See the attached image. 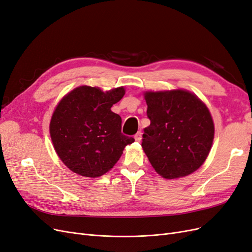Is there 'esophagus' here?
<instances>
[{
    "instance_id": "obj_1",
    "label": "esophagus",
    "mask_w": 252,
    "mask_h": 252,
    "mask_svg": "<svg viewBox=\"0 0 252 252\" xmlns=\"http://www.w3.org/2000/svg\"><path fill=\"white\" fill-rule=\"evenodd\" d=\"M134 138H135V141H136V142H141V140H142V132H141V131H138L137 133H135Z\"/></svg>"
}]
</instances>
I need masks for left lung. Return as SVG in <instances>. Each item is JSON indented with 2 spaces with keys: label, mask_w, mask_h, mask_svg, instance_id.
Masks as SVG:
<instances>
[{
  "label": "left lung",
  "mask_w": 252,
  "mask_h": 252,
  "mask_svg": "<svg viewBox=\"0 0 252 252\" xmlns=\"http://www.w3.org/2000/svg\"><path fill=\"white\" fill-rule=\"evenodd\" d=\"M147 117L142 147L160 176L174 179L200 168L209 155L215 127L209 108L184 90L146 92Z\"/></svg>",
  "instance_id": "8db88e82"
}]
</instances>
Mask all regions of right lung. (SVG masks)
Masks as SVG:
<instances>
[{"mask_svg": "<svg viewBox=\"0 0 252 252\" xmlns=\"http://www.w3.org/2000/svg\"><path fill=\"white\" fill-rule=\"evenodd\" d=\"M125 94L124 88L106 93L82 85L56 106L50 123L54 149L65 166L81 176L99 177L120 159L134 138L121 132L122 119L111 106Z\"/></svg>", "mask_w": 252, "mask_h": 252, "instance_id": "obj_1", "label": "right lung"}]
</instances>
